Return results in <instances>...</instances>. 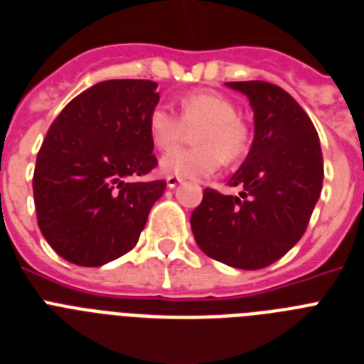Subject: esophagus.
I'll return each instance as SVG.
<instances>
[{
    "label": "esophagus",
    "instance_id": "1",
    "mask_svg": "<svg viewBox=\"0 0 364 364\" xmlns=\"http://www.w3.org/2000/svg\"><path fill=\"white\" fill-rule=\"evenodd\" d=\"M179 183H181V179H179V177H176V176H170V177H168V179H166V185H168V187H170V188H176L177 185H179Z\"/></svg>",
    "mask_w": 364,
    "mask_h": 364
}]
</instances>
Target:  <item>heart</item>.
Segmentation results:
<instances>
[{
	"label": "heart",
	"mask_w": 364,
	"mask_h": 364,
	"mask_svg": "<svg viewBox=\"0 0 364 364\" xmlns=\"http://www.w3.org/2000/svg\"><path fill=\"white\" fill-rule=\"evenodd\" d=\"M196 129V146L166 155L161 163L164 173L185 179L207 177L224 161L235 163L248 151V125L237 116L229 97L213 90L185 94L179 100V116L164 105H157L148 116L149 139L163 154L183 144Z\"/></svg>",
	"instance_id": "heart-1"
}]
</instances>
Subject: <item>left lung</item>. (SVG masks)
<instances>
[{"label": "left lung", "mask_w": 364, "mask_h": 364, "mask_svg": "<svg viewBox=\"0 0 364 364\" xmlns=\"http://www.w3.org/2000/svg\"><path fill=\"white\" fill-rule=\"evenodd\" d=\"M250 97L255 136L229 187L215 188L192 210L191 228L201 252L240 270H259L281 259L304 237L322 192L318 133L291 94L267 81H233Z\"/></svg>", "instance_id": "1"}]
</instances>
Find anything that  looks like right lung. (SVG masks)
<instances>
[{"label":"right lung","instance_id":"obj_1","mask_svg":"<svg viewBox=\"0 0 364 364\" xmlns=\"http://www.w3.org/2000/svg\"><path fill=\"white\" fill-rule=\"evenodd\" d=\"M149 79H111L75 96L53 120L33 173L36 220L60 257L102 267L139 242L166 181H129L157 166Z\"/></svg>","mask_w":364,"mask_h":364}]
</instances>
